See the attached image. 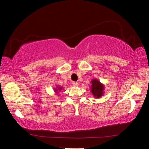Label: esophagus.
<instances>
[{"label":"esophagus","mask_w":149,"mask_h":149,"mask_svg":"<svg viewBox=\"0 0 149 149\" xmlns=\"http://www.w3.org/2000/svg\"><path fill=\"white\" fill-rule=\"evenodd\" d=\"M73 85H74V86H78V85H79V83L74 81V82H73Z\"/></svg>","instance_id":"esophagus-1"}]
</instances>
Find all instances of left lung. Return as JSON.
<instances>
[{
  "mask_svg": "<svg viewBox=\"0 0 149 149\" xmlns=\"http://www.w3.org/2000/svg\"><path fill=\"white\" fill-rule=\"evenodd\" d=\"M91 83V93L93 95L97 98L100 97L102 95L104 86L100 84L99 81L97 79H93Z\"/></svg>",
  "mask_w": 149,
  "mask_h": 149,
  "instance_id": "obj_1",
  "label": "left lung"
}]
</instances>
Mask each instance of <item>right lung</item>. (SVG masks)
Instances as JSON below:
<instances>
[{"label": "right lung", "instance_id": "right-lung-1", "mask_svg": "<svg viewBox=\"0 0 149 149\" xmlns=\"http://www.w3.org/2000/svg\"><path fill=\"white\" fill-rule=\"evenodd\" d=\"M58 89H59V90H61V89H62V88H61V87H59V88H58ZM56 91H57V89H56Z\"/></svg>", "mask_w": 149, "mask_h": 149}]
</instances>
